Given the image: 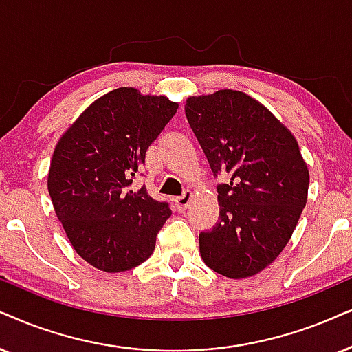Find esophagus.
I'll use <instances>...</instances> for the list:
<instances>
[{
  "label": "esophagus",
  "instance_id": "1",
  "mask_svg": "<svg viewBox=\"0 0 352 352\" xmlns=\"http://www.w3.org/2000/svg\"><path fill=\"white\" fill-rule=\"evenodd\" d=\"M191 199H193V191L186 190L185 193L182 195V197L175 198V206H177V209H179V211H185V209L188 208V204H190Z\"/></svg>",
  "mask_w": 352,
  "mask_h": 352
}]
</instances>
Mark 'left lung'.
<instances>
[{
  "label": "left lung",
  "mask_w": 352,
  "mask_h": 352,
  "mask_svg": "<svg viewBox=\"0 0 352 352\" xmlns=\"http://www.w3.org/2000/svg\"><path fill=\"white\" fill-rule=\"evenodd\" d=\"M185 113L211 170L229 175L217 186L219 219L199 234V253L226 278H250L292 237L309 195V168L291 130L245 92L190 96Z\"/></svg>",
  "instance_id": "left-lung-1"
}]
</instances>
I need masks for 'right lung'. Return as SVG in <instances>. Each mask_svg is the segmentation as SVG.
I'll list each match as a JSON object with an SVG mask.
<instances>
[{
	"instance_id": "1",
	"label": "right lung",
	"mask_w": 352,
	"mask_h": 352,
	"mask_svg": "<svg viewBox=\"0 0 352 352\" xmlns=\"http://www.w3.org/2000/svg\"><path fill=\"white\" fill-rule=\"evenodd\" d=\"M177 109L166 96L118 87L92 102L58 140L47 182L53 208L78 255L104 273L148 260L172 214L144 186H130Z\"/></svg>"
}]
</instances>
